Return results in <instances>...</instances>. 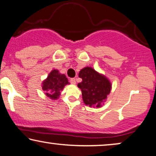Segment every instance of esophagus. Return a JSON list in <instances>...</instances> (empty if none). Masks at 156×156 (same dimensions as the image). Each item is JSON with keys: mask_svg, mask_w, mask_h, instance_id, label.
<instances>
[{"mask_svg": "<svg viewBox=\"0 0 156 156\" xmlns=\"http://www.w3.org/2000/svg\"><path fill=\"white\" fill-rule=\"evenodd\" d=\"M70 83L72 84H76V80L74 78H72L70 79Z\"/></svg>", "mask_w": 156, "mask_h": 156, "instance_id": "34e87169", "label": "esophagus"}]
</instances>
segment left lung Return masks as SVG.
Instances as JSON below:
<instances>
[{
  "label": "left lung",
  "instance_id": "8db88e82",
  "mask_svg": "<svg viewBox=\"0 0 156 156\" xmlns=\"http://www.w3.org/2000/svg\"><path fill=\"white\" fill-rule=\"evenodd\" d=\"M79 77L82 79L77 86L82 91L84 103L89 107H101L112 89L110 81L89 67L81 69Z\"/></svg>",
  "mask_w": 156,
  "mask_h": 156
}]
</instances>
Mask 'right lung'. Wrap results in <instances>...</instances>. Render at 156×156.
<instances>
[{"label": "right lung", "mask_w": 156, "mask_h": 156, "mask_svg": "<svg viewBox=\"0 0 156 156\" xmlns=\"http://www.w3.org/2000/svg\"><path fill=\"white\" fill-rule=\"evenodd\" d=\"M69 83L65 74H60L57 69H53L43 81L42 87L47 97L55 100L58 99L61 91Z\"/></svg>", "instance_id": "right-lung-1"}]
</instances>
